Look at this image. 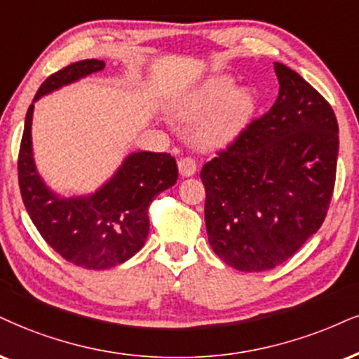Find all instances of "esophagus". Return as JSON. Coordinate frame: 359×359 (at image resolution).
<instances>
[{
	"label": "esophagus",
	"instance_id": "1",
	"mask_svg": "<svg viewBox=\"0 0 359 359\" xmlns=\"http://www.w3.org/2000/svg\"><path fill=\"white\" fill-rule=\"evenodd\" d=\"M178 170L183 178H189L196 172V163H194L193 158H181L178 161Z\"/></svg>",
	"mask_w": 359,
	"mask_h": 359
}]
</instances>
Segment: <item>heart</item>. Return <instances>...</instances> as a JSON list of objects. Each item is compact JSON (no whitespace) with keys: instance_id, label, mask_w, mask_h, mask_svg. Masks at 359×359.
Here are the masks:
<instances>
[{"instance_id":"b5f03b06","label":"heart","mask_w":359,"mask_h":359,"mask_svg":"<svg viewBox=\"0 0 359 359\" xmlns=\"http://www.w3.org/2000/svg\"><path fill=\"white\" fill-rule=\"evenodd\" d=\"M258 98L250 88H238L229 74H213L176 100V116L200 119L196 141L203 148L221 149L233 144L253 119Z\"/></svg>"}]
</instances>
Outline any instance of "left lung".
Returning a JSON list of instances; mask_svg holds the SVG:
<instances>
[{"label": "left lung", "mask_w": 359, "mask_h": 359, "mask_svg": "<svg viewBox=\"0 0 359 359\" xmlns=\"http://www.w3.org/2000/svg\"><path fill=\"white\" fill-rule=\"evenodd\" d=\"M273 65L280 93L271 109L201 170L208 241L248 273L285 263L320 229L339 151L328 101L286 65Z\"/></svg>", "instance_id": "1"}]
</instances>
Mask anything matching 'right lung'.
Listing matches in <instances>:
<instances>
[{
	"label": "right lung",
	"mask_w": 359,
	"mask_h": 359,
	"mask_svg": "<svg viewBox=\"0 0 359 359\" xmlns=\"http://www.w3.org/2000/svg\"><path fill=\"white\" fill-rule=\"evenodd\" d=\"M103 69L104 61L83 60L51 74L39 86L26 113L18 158L21 196L31 221L57 255L86 269L114 268L138 253L149 233V205L178 180L175 158L151 151L128 154L116 171L88 194L65 196L39 175L31 138L34 103Z\"/></svg>",
	"instance_id": "add662e5"
}]
</instances>
